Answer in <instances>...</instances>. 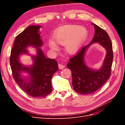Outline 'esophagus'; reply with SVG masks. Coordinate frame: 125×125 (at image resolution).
<instances>
[{
	"label": "esophagus",
	"mask_w": 125,
	"mask_h": 125,
	"mask_svg": "<svg viewBox=\"0 0 125 125\" xmlns=\"http://www.w3.org/2000/svg\"><path fill=\"white\" fill-rule=\"evenodd\" d=\"M65 65H62V64H60V63L58 64V68H59L60 69H62L64 68H65Z\"/></svg>",
	"instance_id": "1"
}]
</instances>
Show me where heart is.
Returning <instances> with one entry per match:
<instances>
[{"instance_id": "heart-1", "label": "heart", "mask_w": 125, "mask_h": 125, "mask_svg": "<svg viewBox=\"0 0 125 125\" xmlns=\"http://www.w3.org/2000/svg\"><path fill=\"white\" fill-rule=\"evenodd\" d=\"M88 35L87 30L78 25H67L58 29L55 32L54 40L56 43L65 45L66 50L70 54L76 52ZM48 45L52 50H58V47L54 41L51 40Z\"/></svg>"}]
</instances>
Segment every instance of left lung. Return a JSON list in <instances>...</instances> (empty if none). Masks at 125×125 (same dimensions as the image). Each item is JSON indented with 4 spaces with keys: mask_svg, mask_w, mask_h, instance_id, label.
Segmentation results:
<instances>
[{
    "mask_svg": "<svg viewBox=\"0 0 125 125\" xmlns=\"http://www.w3.org/2000/svg\"><path fill=\"white\" fill-rule=\"evenodd\" d=\"M91 24L95 29L93 40L70 58V62L67 63L68 68L71 70L73 89L82 94H89L96 91L107 81L111 75L113 60L112 44L107 33L97 25ZM94 42H99L107 51L104 65L98 71L89 69L84 62L85 52Z\"/></svg>",
    "mask_w": 125,
    "mask_h": 125,
    "instance_id": "1",
    "label": "left lung"
}]
</instances>
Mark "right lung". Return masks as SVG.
<instances>
[{
	"instance_id": "add662e5",
	"label": "right lung",
	"mask_w": 125,
	"mask_h": 125,
	"mask_svg": "<svg viewBox=\"0 0 125 125\" xmlns=\"http://www.w3.org/2000/svg\"><path fill=\"white\" fill-rule=\"evenodd\" d=\"M41 28L40 25L29 26L17 35L10 57V64L15 81L26 93L34 97H44L51 93L52 78L58 70L57 61L46 58L40 48L43 45L39 31ZM29 46L36 48L37 55L32 56L33 65L26 67L20 63L19 56L21 54H28L26 48ZM22 72H28L29 78L22 77Z\"/></svg>"
}]
</instances>
